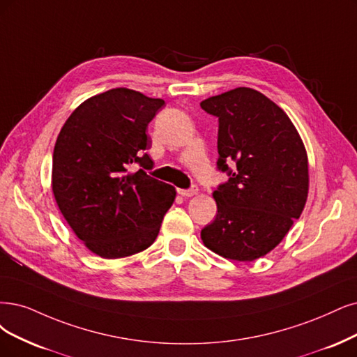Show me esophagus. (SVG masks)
Returning a JSON list of instances; mask_svg holds the SVG:
<instances>
[{"label":"esophagus","mask_w":357,"mask_h":357,"mask_svg":"<svg viewBox=\"0 0 357 357\" xmlns=\"http://www.w3.org/2000/svg\"><path fill=\"white\" fill-rule=\"evenodd\" d=\"M178 192L182 195V197H192V195H195L197 192H199V187L197 185H192L191 188H188V190H178Z\"/></svg>","instance_id":"esophagus-1"}]
</instances>
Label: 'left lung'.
I'll list each match as a JSON object with an SVG mask.
<instances>
[{"instance_id": "1", "label": "left lung", "mask_w": 357, "mask_h": 357, "mask_svg": "<svg viewBox=\"0 0 357 357\" xmlns=\"http://www.w3.org/2000/svg\"><path fill=\"white\" fill-rule=\"evenodd\" d=\"M200 105L218 117L216 165L229 176L213 192L218 213L202 240L222 257L256 260L282 241L305 208V145L285 112L256 89L235 88Z\"/></svg>"}]
</instances>
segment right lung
<instances>
[{"instance_id":"1","label":"right lung","mask_w":357,"mask_h":357,"mask_svg":"<svg viewBox=\"0 0 357 357\" xmlns=\"http://www.w3.org/2000/svg\"><path fill=\"white\" fill-rule=\"evenodd\" d=\"M165 105L114 88L84 101L63 125L52 153V192L76 236L104 259L132 256L157 238L176 191L147 172L145 134ZM138 164L142 169L131 172Z\"/></svg>"}]
</instances>
